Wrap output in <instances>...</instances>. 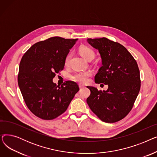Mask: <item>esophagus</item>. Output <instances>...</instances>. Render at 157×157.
Here are the masks:
<instances>
[{"mask_svg": "<svg viewBox=\"0 0 157 157\" xmlns=\"http://www.w3.org/2000/svg\"><path fill=\"white\" fill-rule=\"evenodd\" d=\"M79 87L80 89H81V88H83L84 87V86L82 85H79Z\"/></svg>", "mask_w": 157, "mask_h": 157, "instance_id": "34e87169", "label": "esophagus"}]
</instances>
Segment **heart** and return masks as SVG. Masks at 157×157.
Segmentation results:
<instances>
[{
  "label": "heart",
  "mask_w": 157,
  "mask_h": 157,
  "mask_svg": "<svg viewBox=\"0 0 157 157\" xmlns=\"http://www.w3.org/2000/svg\"><path fill=\"white\" fill-rule=\"evenodd\" d=\"M79 53L87 60L89 59H93L95 57V52L92 49L86 46H83L79 48ZM71 55L69 53L66 56L65 59V65H67L69 64ZM92 75V74L89 71L86 72H78L74 73L71 76V79L74 81L78 82V83L84 84L86 83L88 81V78Z\"/></svg>",
  "instance_id": "obj_1"
}]
</instances>
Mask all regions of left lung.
<instances>
[{
    "instance_id": "1",
    "label": "left lung",
    "mask_w": 157,
    "mask_h": 157,
    "mask_svg": "<svg viewBox=\"0 0 157 157\" xmlns=\"http://www.w3.org/2000/svg\"><path fill=\"white\" fill-rule=\"evenodd\" d=\"M99 52L102 65L95 76L97 83L108 85L105 91L87 86L90 95L86 102L97 117L106 123L124 118L132 109L141 88L136 60L127 49L105 37L88 39Z\"/></svg>"
}]
</instances>
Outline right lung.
I'll list each match as a JSON object with an SVG mask.
<instances>
[{"label": "right lung", "instance_id": "add662e5", "mask_svg": "<svg viewBox=\"0 0 157 157\" xmlns=\"http://www.w3.org/2000/svg\"><path fill=\"white\" fill-rule=\"evenodd\" d=\"M77 39L52 37L32 45L19 66L18 86L29 110L39 118L53 120L67 110L78 84L67 81L56 85V74L64 68L65 59Z\"/></svg>", "mask_w": 157, "mask_h": 157}]
</instances>
